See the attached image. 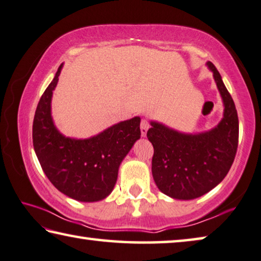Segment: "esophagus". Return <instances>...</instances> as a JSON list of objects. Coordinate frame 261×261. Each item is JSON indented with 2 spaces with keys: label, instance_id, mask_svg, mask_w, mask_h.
Instances as JSON below:
<instances>
[{
  "label": "esophagus",
  "instance_id": "esophagus-1",
  "mask_svg": "<svg viewBox=\"0 0 261 261\" xmlns=\"http://www.w3.org/2000/svg\"><path fill=\"white\" fill-rule=\"evenodd\" d=\"M148 127H150V124H148L147 119H142V122H140V132H142L143 137H145L146 136Z\"/></svg>",
  "mask_w": 261,
  "mask_h": 261
}]
</instances>
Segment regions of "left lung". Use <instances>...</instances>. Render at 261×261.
Instances as JSON below:
<instances>
[{"mask_svg":"<svg viewBox=\"0 0 261 261\" xmlns=\"http://www.w3.org/2000/svg\"><path fill=\"white\" fill-rule=\"evenodd\" d=\"M206 66L224 106L221 122L208 131L186 134L151 121L147 131L154 148L153 179L161 193L175 200H193L216 187L229 172L237 152L239 123L234 102L216 67L210 61Z\"/></svg>","mask_w":261,"mask_h":261,"instance_id":"left-lung-1","label":"left lung"}]
</instances>
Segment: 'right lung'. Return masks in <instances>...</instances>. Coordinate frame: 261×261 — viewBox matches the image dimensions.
<instances>
[{
	"label": "right lung",
	"instance_id": "1",
	"mask_svg": "<svg viewBox=\"0 0 261 261\" xmlns=\"http://www.w3.org/2000/svg\"><path fill=\"white\" fill-rule=\"evenodd\" d=\"M64 64L37 106L32 139L37 158L47 179L66 196L80 202H97L113 192L118 168L140 138V117L126 119L93 137H66L52 118L53 90Z\"/></svg>",
	"mask_w": 261,
	"mask_h": 261
}]
</instances>
